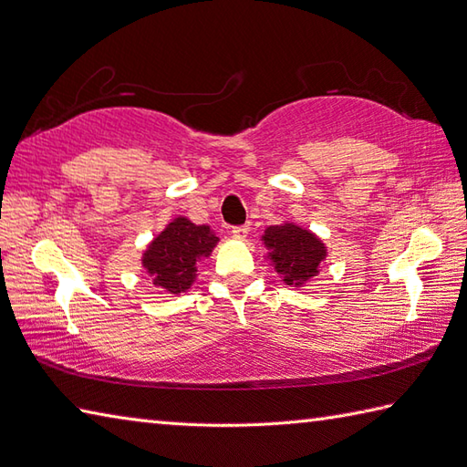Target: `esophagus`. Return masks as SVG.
I'll return each mask as SVG.
<instances>
[{
	"instance_id": "34e87169",
	"label": "esophagus",
	"mask_w": 467,
	"mask_h": 467,
	"mask_svg": "<svg viewBox=\"0 0 467 467\" xmlns=\"http://www.w3.org/2000/svg\"><path fill=\"white\" fill-rule=\"evenodd\" d=\"M249 231H251V226L249 224H243V226H233V236L234 239H239V241H243V239H246V236H249Z\"/></svg>"
}]
</instances>
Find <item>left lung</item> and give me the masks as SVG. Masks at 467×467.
<instances>
[{
  "label": "left lung",
  "mask_w": 467,
  "mask_h": 467,
  "mask_svg": "<svg viewBox=\"0 0 467 467\" xmlns=\"http://www.w3.org/2000/svg\"><path fill=\"white\" fill-rule=\"evenodd\" d=\"M263 244L266 259L279 273L281 281L291 286H303L319 275L327 256V246L319 236L295 223L266 228Z\"/></svg>",
  "instance_id": "1"
}]
</instances>
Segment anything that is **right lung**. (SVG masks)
Instances as JSON below:
<instances>
[{"label": "right lung", "mask_w": 467, "mask_h": 467, "mask_svg": "<svg viewBox=\"0 0 467 467\" xmlns=\"http://www.w3.org/2000/svg\"><path fill=\"white\" fill-rule=\"evenodd\" d=\"M221 241L208 224H194L186 216H176L142 253V269L154 286L181 295L196 281V263L211 256Z\"/></svg>", "instance_id": "right-lung-1"}]
</instances>
